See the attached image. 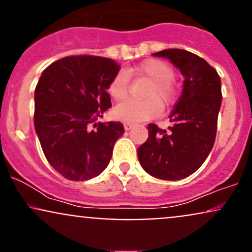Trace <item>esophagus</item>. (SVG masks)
I'll return each instance as SVG.
<instances>
[{
    "mask_svg": "<svg viewBox=\"0 0 252 252\" xmlns=\"http://www.w3.org/2000/svg\"><path fill=\"white\" fill-rule=\"evenodd\" d=\"M131 128H132V123H128V122L124 123V129H126V130H130Z\"/></svg>",
    "mask_w": 252,
    "mask_h": 252,
    "instance_id": "obj_1",
    "label": "esophagus"
}]
</instances>
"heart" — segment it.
<instances>
[{"label": "heart", "instance_id": "obj_1", "mask_svg": "<svg viewBox=\"0 0 252 252\" xmlns=\"http://www.w3.org/2000/svg\"><path fill=\"white\" fill-rule=\"evenodd\" d=\"M149 82L143 94L144 100H126L118 104L112 111L116 120L128 123L149 121L158 116L163 106H168L175 100L176 88L173 78L174 70L169 63L160 59H148L128 71H121L111 78L108 84L109 96L115 102H122L129 94V76Z\"/></svg>", "mask_w": 252, "mask_h": 252}]
</instances>
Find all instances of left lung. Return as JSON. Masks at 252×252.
Segmentation results:
<instances>
[{"instance_id": "left-lung-1", "label": "left lung", "mask_w": 252, "mask_h": 252, "mask_svg": "<svg viewBox=\"0 0 252 252\" xmlns=\"http://www.w3.org/2000/svg\"><path fill=\"white\" fill-rule=\"evenodd\" d=\"M153 56L167 58L181 71L184 89L169 116V131L148 124V140L138 147V160L155 178L180 180L204 163L215 144L220 77L210 63L189 51L169 48Z\"/></svg>"}]
</instances>
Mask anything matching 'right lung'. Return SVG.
Listing matches in <instances>:
<instances>
[{
	"instance_id": "right-lung-1",
	"label": "right lung",
	"mask_w": 252,
	"mask_h": 252,
	"mask_svg": "<svg viewBox=\"0 0 252 252\" xmlns=\"http://www.w3.org/2000/svg\"><path fill=\"white\" fill-rule=\"evenodd\" d=\"M120 68L110 58L70 56L52 63L37 82L36 134L48 162L67 180L99 175L124 134L121 122H96L111 108L106 88Z\"/></svg>"
}]
</instances>
